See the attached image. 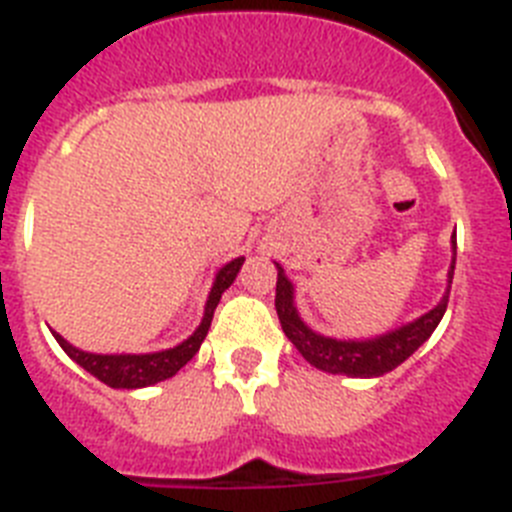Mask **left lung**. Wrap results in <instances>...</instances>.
<instances>
[{
	"label": "left lung",
	"mask_w": 512,
	"mask_h": 512,
	"mask_svg": "<svg viewBox=\"0 0 512 512\" xmlns=\"http://www.w3.org/2000/svg\"><path fill=\"white\" fill-rule=\"evenodd\" d=\"M451 251H454V256H451L449 287H446V295L441 297V302L425 315H420L418 320H413V323L400 325V328L382 333L377 338H364V341H354V338L343 341V338L320 336L318 330H312L297 312L295 284L289 282L282 266L274 264L277 266V300H274V305H277L284 336L295 343V348L305 356V361H310L320 372L364 379L382 377V374L392 372L402 361L410 359L441 323L446 305H449L451 282H454L456 238H451Z\"/></svg>",
	"instance_id": "obj_1"
}]
</instances>
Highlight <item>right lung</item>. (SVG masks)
I'll use <instances>...</instances> for the list:
<instances>
[{"label": "right lung", "instance_id": "1", "mask_svg": "<svg viewBox=\"0 0 512 512\" xmlns=\"http://www.w3.org/2000/svg\"><path fill=\"white\" fill-rule=\"evenodd\" d=\"M243 256L233 259L230 264H225L223 269L215 274V282H212L210 297L205 302V315H202V323L197 325L192 336L187 341H182L179 346L166 348V351H153V354H89V351H81V348L71 346L63 336H58L53 330V338L61 343V348L81 369H87L89 374L104 382L107 387H115V390H140V387H151L156 382H164V379L174 377L189 359H192L197 351H200L202 341H205L207 330H210L212 315H215V307L223 297L225 289L235 282L238 271L243 266Z\"/></svg>", "mask_w": 512, "mask_h": 512}]
</instances>
